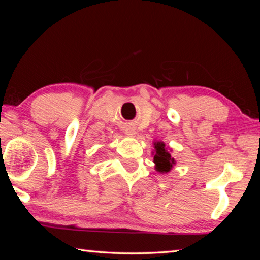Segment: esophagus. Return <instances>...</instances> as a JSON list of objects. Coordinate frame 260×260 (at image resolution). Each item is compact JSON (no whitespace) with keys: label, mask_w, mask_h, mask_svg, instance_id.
Masks as SVG:
<instances>
[{"label":"esophagus","mask_w":260,"mask_h":260,"mask_svg":"<svg viewBox=\"0 0 260 260\" xmlns=\"http://www.w3.org/2000/svg\"><path fill=\"white\" fill-rule=\"evenodd\" d=\"M126 134H128V135H133V134H132V132H126Z\"/></svg>","instance_id":"1"}]
</instances>
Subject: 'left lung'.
Wrapping results in <instances>:
<instances>
[{"label": "left lung", "instance_id": "8db88e82", "mask_svg": "<svg viewBox=\"0 0 260 260\" xmlns=\"http://www.w3.org/2000/svg\"><path fill=\"white\" fill-rule=\"evenodd\" d=\"M153 146H155L153 162H155L156 171L159 173L170 172L171 169L175 164L174 158L171 157V153L167 151L165 143L161 142V141H156Z\"/></svg>", "mask_w": 260, "mask_h": 260}]
</instances>
